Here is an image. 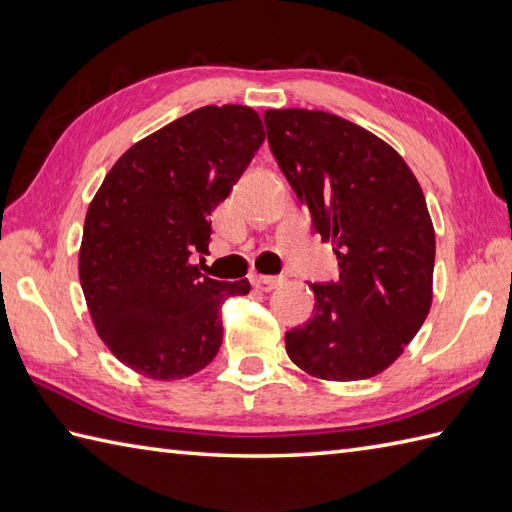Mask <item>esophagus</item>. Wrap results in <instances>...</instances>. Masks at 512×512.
Returning <instances> with one entry per match:
<instances>
[{"label": "esophagus", "instance_id": "obj_1", "mask_svg": "<svg viewBox=\"0 0 512 512\" xmlns=\"http://www.w3.org/2000/svg\"><path fill=\"white\" fill-rule=\"evenodd\" d=\"M284 284V277H266V275H253V286L264 290V292H270L275 290L277 286Z\"/></svg>", "mask_w": 512, "mask_h": 512}]
</instances>
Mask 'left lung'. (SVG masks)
Returning a JSON list of instances; mask_svg holds the SVG:
<instances>
[{"instance_id":"left-lung-1","label":"left lung","mask_w":512,"mask_h":512,"mask_svg":"<svg viewBox=\"0 0 512 512\" xmlns=\"http://www.w3.org/2000/svg\"><path fill=\"white\" fill-rule=\"evenodd\" d=\"M268 145L334 244L339 281L310 284L314 317L286 332V352L323 380L372 378L396 361L427 319L436 231L420 184L398 151L319 110H268Z\"/></svg>"}]
</instances>
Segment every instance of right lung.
<instances>
[{
    "label": "right lung",
    "mask_w": 512,
    "mask_h": 512,
    "mask_svg": "<svg viewBox=\"0 0 512 512\" xmlns=\"http://www.w3.org/2000/svg\"><path fill=\"white\" fill-rule=\"evenodd\" d=\"M246 105H206L138 140L85 215L79 279L96 332L134 372L187 378L222 345V303L248 279L217 281L191 264L209 250L211 213L264 143Z\"/></svg>",
    "instance_id": "obj_1"
}]
</instances>
